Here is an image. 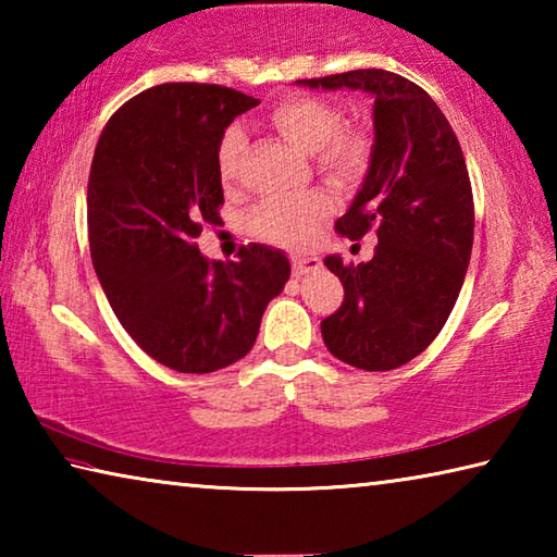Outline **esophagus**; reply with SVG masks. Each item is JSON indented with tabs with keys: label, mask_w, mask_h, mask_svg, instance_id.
Instances as JSON below:
<instances>
[{
	"label": "esophagus",
	"mask_w": 557,
	"mask_h": 557,
	"mask_svg": "<svg viewBox=\"0 0 557 557\" xmlns=\"http://www.w3.org/2000/svg\"><path fill=\"white\" fill-rule=\"evenodd\" d=\"M319 265H322V262H319V258H314V256H292V272H295V277L307 275V272H314V270H319Z\"/></svg>",
	"instance_id": "obj_1"
}]
</instances>
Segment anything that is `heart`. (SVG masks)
Listing matches in <instances>:
<instances>
[{
    "instance_id": "heart-1",
    "label": "heart",
    "mask_w": 557,
    "mask_h": 557,
    "mask_svg": "<svg viewBox=\"0 0 557 557\" xmlns=\"http://www.w3.org/2000/svg\"><path fill=\"white\" fill-rule=\"evenodd\" d=\"M268 125L305 154H317V164L334 182H351L363 172L369 159V145L351 129H342V115L319 98L295 96L280 100L268 112ZM245 149L243 132L228 127L223 132L219 154V174L225 184L235 182ZM332 211V199L322 191H309L292 199H268L258 203L245 225L262 240L295 245L312 235L314 225Z\"/></svg>"
}]
</instances>
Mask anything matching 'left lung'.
<instances>
[{"label": "left lung", "mask_w": 557, "mask_h": 557, "mask_svg": "<svg viewBox=\"0 0 557 557\" xmlns=\"http://www.w3.org/2000/svg\"><path fill=\"white\" fill-rule=\"evenodd\" d=\"M373 98L369 172L336 231L379 235L369 262L326 256L344 305L322 322L338 361L393 371L435 342L465 285L474 243V201L465 157L447 117L425 90L398 73L366 69L297 81Z\"/></svg>", "instance_id": "left-lung-1"}]
</instances>
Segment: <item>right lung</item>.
<instances>
[{
  "label": "right lung",
  "instance_id": "1",
  "mask_svg": "<svg viewBox=\"0 0 557 557\" xmlns=\"http://www.w3.org/2000/svg\"><path fill=\"white\" fill-rule=\"evenodd\" d=\"M258 102L233 88L164 83L127 100L92 154V268L127 334L178 373L240 361L289 280L287 256L270 245L221 262L194 243L203 223L221 221L223 132Z\"/></svg>",
  "mask_w": 557,
  "mask_h": 557
}]
</instances>
